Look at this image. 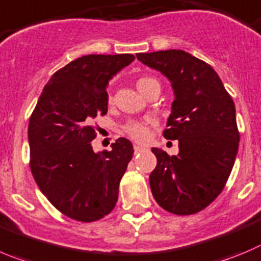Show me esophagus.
Returning <instances> with one entry per match:
<instances>
[{
  "instance_id": "esophagus-1",
  "label": "esophagus",
  "mask_w": 261,
  "mask_h": 261,
  "mask_svg": "<svg viewBox=\"0 0 261 261\" xmlns=\"http://www.w3.org/2000/svg\"><path fill=\"white\" fill-rule=\"evenodd\" d=\"M135 152L138 153V152H142L143 150H145V147H142V146H138V145H135Z\"/></svg>"
}]
</instances>
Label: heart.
I'll use <instances>...</instances> for the list:
<instances>
[{
  "mask_svg": "<svg viewBox=\"0 0 261 261\" xmlns=\"http://www.w3.org/2000/svg\"><path fill=\"white\" fill-rule=\"evenodd\" d=\"M153 82H158L156 79L151 78V76H141V78L137 79L136 82V86L137 88L140 89V92L142 93L151 83ZM109 102L113 101V97L111 95H109L108 97ZM153 119L147 118L145 121H138V120H133V121H128V123L124 125V130H125L126 135L129 136L130 138H133L135 141H138V142H143V141L147 140L148 137V124H152Z\"/></svg>",
  "mask_w": 261,
  "mask_h": 261,
  "instance_id": "1",
  "label": "heart"
}]
</instances>
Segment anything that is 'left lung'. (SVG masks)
I'll list each match as a JSON object with an SVG mask.
<instances>
[{
    "label": "left lung",
    "instance_id": "obj_1",
    "mask_svg": "<svg viewBox=\"0 0 261 261\" xmlns=\"http://www.w3.org/2000/svg\"><path fill=\"white\" fill-rule=\"evenodd\" d=\"M138 60L169 79L174 91L164 130L178 140L179 153L152 148L158 159L150 174L153 198L166 212L191 215L219 196L232 172L240 133L236 108L217 71L182 49L137 54Z\"/></svg>",
    "mask_w": 261,
    "mask_h": 261
}]
</instances>
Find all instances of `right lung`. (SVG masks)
Returning <instances> with one entry per match:
<instances>
[{
	"mask_svg": "<svg viewBox=\"0 0 261 261\" xmlns=\"http://www.w3.org/2000/svg\"><path fill=\"white\" fill-rule=\"evenodd\" d=\"M130 54L86 55L58 70L44 86L29 119L31 169L39 190L59 212L79 222L108 215L133 146L118 138L95 152L96 116L108 113L109 81L135 60Z\"/></svg>",
	"mask_w": 261,
	"mask_h": 261,
	"instance_id": "add662e5",
	"label": "right lung"
}]
</instances>
